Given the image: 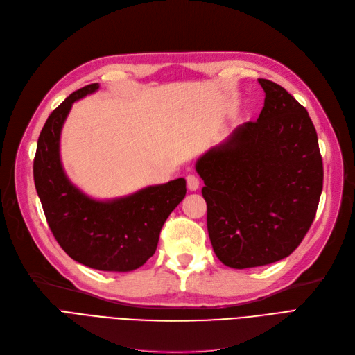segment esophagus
<instances>
[{
    "label": "esophagus",
    "mask_w": 355,
    "mask_h": 355,
    "mask_svg": "<svg viewBox=\"0 0 355 355\" xmlns=\"http://www.w3.org/2000/svg\"><path fill=\"white\" fill-rule=\"evenodd\" d=\"M186 181H187V187H189V190H191V191H196V190L199 189L200 181H199V178L196 177L194 174H189V175L186 177Z\"/></svg>",
    "instance_id": "esophagus-1"
}]
</instances>
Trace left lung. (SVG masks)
<instances>
[{"mask_svg": "<svg viewBox=\"0 0 355 355\" xmlns=\"http://www.w3.org/2000/svg\"><path fill=\"white\" fill-rule=\"evenodd\" d=\"M257 121L234 131L196 164L207 232L222 263L265 266L290 256L310 230L323 189L318 133L307 110L266 78Z\"/></svg>", "mask_w": 355, "mask_h": 355, "instance_id": "obj_1", "label": "left lung"}]
</instances>
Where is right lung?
<instances>
[{"label": "right lung", "mask_w": 355, "mask_h": 355, "mask_svg": "<svg viewBox=\"0 0 355 355\" xmlns=\"http://www.w3.org/2000/svg\"><path fill=\"white\" fill-rule=\"evenodd\" d=\"M99 89L76 90L51 112L39 135L33 178L48 225L62 250L87 268L130 272L156 252L169 214L186 196V180L150 186L123 199H89L65 177L60 161V135L71 105Z\"/></svg>", "instance_id": "1"}]
</instances>
